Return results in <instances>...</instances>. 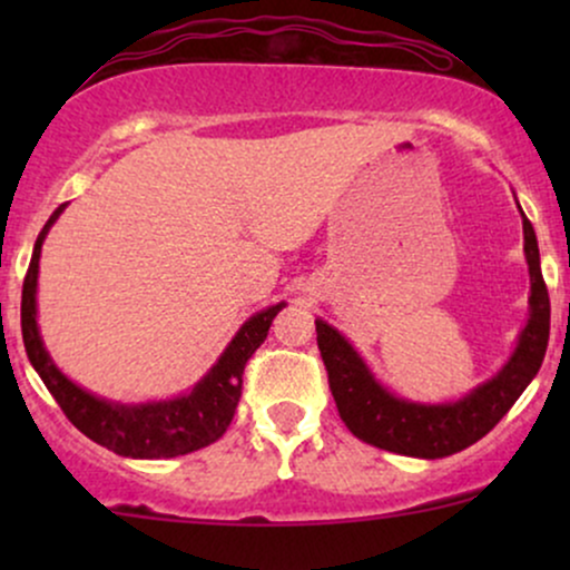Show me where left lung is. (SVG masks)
Returning <instances> with one entry per match:
<instances>
[{
	"label": "left lung",
	"instance_id": "obj_1",
	"mask_svg": "<svg viewBox=\"0 0 570 570\" xmlns=\"http://www.w3.org/2000/svg\"><path fill=\"white\" fill-rule=\"evenodd\" d=\"M522 238H525L522 252L531 276L528 322L517 335L514 351L509 353L501 370L461 399L415 402L394 394L377 381L375 372L343 332L326 324L324 318H316L318 351L330 375L332 396L353 436L389 453L434 461L480 442L507 415L522 391L531 385L544 362L549 343V294L541 276L539 240L525 214H522Z\"/></svg>",
	"mask_w": 570,
	"mask_h": 570
}]
</instances>
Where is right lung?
<instances>
[{"label": "right lung", "mask_w": 570, "mask_h": 570, "mask_svg": "<svg viewBox=\"0 0 570 570\" xmlns=\"http://www.w3.org/2000/svg\"><path fill=\"white\" fill-rule=\"evenodd\" d=\"M63 208H67V203L58 206L45 222L23 281L21 332L31 367L48 385V391L67 412L69 421L88 440L98 442L117 455L158 461V458L187 455L193 450L217 442L230 426L235 407H238L246 362L265 343L273 318L286 303L271 305L248 316L227 343V348L219 353L217 362L212 364V370L185 394L149 399V402H115V399L98 396L58 370L50 351L45 348L42 332L37 324L39 257H42L45 238L63 214Z\"/></svg>", "instance_id": "1"}]
</instances>
